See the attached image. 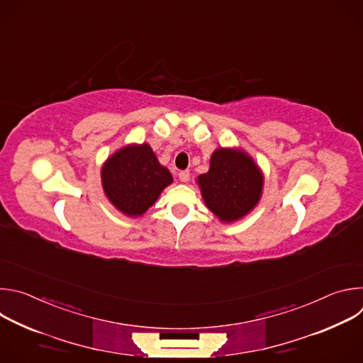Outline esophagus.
Masks as SVG:
<instances>
[{
    "mask_svg": "<svg viewBox=\"0 0 363 363\" xmlns=\"http://www.w3.org/2000/svg\"><path fill=\"white\" fill-rule=\"evenodd\" d=\"M178 177H179V179H181L182 182H188V181H189V171H181V172L178 174Z\"/></svg>",
    "mask_w": 363,
    "mask_h": 363,
    "instance_id": "obj_1",
    "label": "esophagus"
}]
</instances>
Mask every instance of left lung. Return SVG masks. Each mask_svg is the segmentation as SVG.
Listing matches in <instances>:
<instances>
[{"label":"left lung","mask_w":363,"mask_h":363,"mask_svg":"<svg viewBox=\"0 0 363 363\" xmlns=\"http://www.w3.org/2000/svg\"><path fill=\"white\" fill-rule=\"evenodd\" d=\"M198 184L206 206L221 221L231 223L248 214L260 199L263 175L242 150L220 147Z\"/></svg>","instance_id":"8db88e82"}]
</instances>
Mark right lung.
<instances>
[{
    "mask_svg": "<svg viewBox=\"0 0 363 363\" xmlns=\"http://www.w3.org/2000/svg\"><path fill=\"white\" fill-rule=\"evenodd\" d=\"M171 182V172L158 162L146 143L118 150L101 168L106 196L129 217L142 216Z\"/></svg>",
    "mask_w": 363,
    "mask_h": 363,
    "instance_id": "obj_1",
    "label": "right lung"
}]
</instances>
